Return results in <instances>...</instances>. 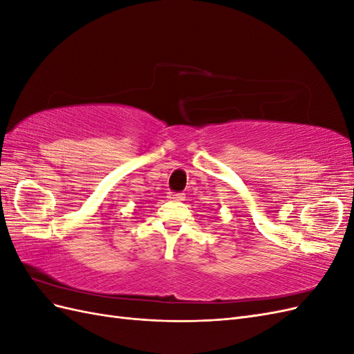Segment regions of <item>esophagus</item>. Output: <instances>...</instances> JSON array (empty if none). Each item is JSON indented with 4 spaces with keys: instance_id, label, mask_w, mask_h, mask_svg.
Masks as SVG:
<instances>
[{
    "instance_id": "34e87169",
    "label": "esophagus",
    "mask_w": 354,
    "mask_h": 354,
    "mask_svg": "<svg viewBox=\"0 0 354 354\" xmlns=\"http://www.w3.org/2000/svg\"><path fill=\"white\" fill-rule=\"evenodd\" d=\"M185 194H171L169 195V199H173V201H185Z\"/></svg>"
}]
</instances>
